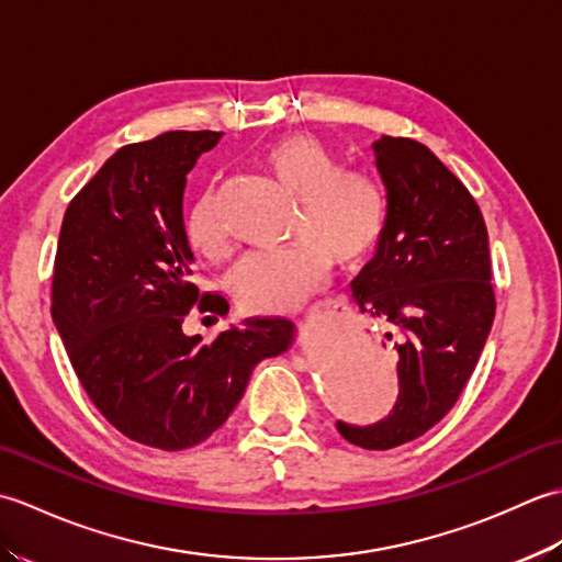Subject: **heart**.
I'll return each mask as SVG.
<instances>
[{
  "label": "heart",
  "instance_id": "b5f03b06",
  "mask_svg": "<svg viewBox=\"0 0 562 562\" xmlns=\"http://www.w3.org/2000/svg\"><path fill=\"white\" fill-rule=\"evenodd\" d=\"M258 161L294 195L290 244L248 254L232 274L234 296L248 312H284L312 294L328 262L355 268L372 254L389 224L384 183L364 169L340 166L338 154L312 135H288L260 149ZM195 254L220 260L229 250L210 195L188 214Z\"/></svg>",
  "mask_w": 562,
  "mask_h": 562
}]
</instances>
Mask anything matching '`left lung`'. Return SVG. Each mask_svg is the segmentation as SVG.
Returning <instances> with one entry per match:
<instances>
[{
    "instance_id": "8db88e82",
    "label": "left lung",
    "mask_w": 562,
    "mask_h": 562,
    "mask_svg": "<svg viewBox=\"0 0 562 562\" xmlns=\"http://www.w3.org/2000/svg\"><path fill=\"white\" fill-rule=\"evenodd\" d=\"M389 190V224L376 256L352 280L362 314L389 328L398 352V398L374 425L338 420L362 449L423 437L469 384L495 318L491 250L479 202L425 145L374 142Z\"/></svg>"
}]
</instances>
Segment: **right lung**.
<instances>
[{
	"instance_id": "obj_1",
	"label": "right lung",
	"mask_w": 562,
	"mask_h": 562,
	"mask_svg": "<svg viewBox=\"0 0 562 562\" xmlns=\"http://www.w3.org/2000/svg\"><path fill=\"white\" fill-rule=\"evenodd\" d=\"M222 133H164L117 149L71 198L59 229L50 312L97 411L151 449L205 441L241 401L254 367L290 348L294 326L254 316L210 345L183 321L229 312L193 282L186 176Z\"/></svg>"
}]
</instances>
